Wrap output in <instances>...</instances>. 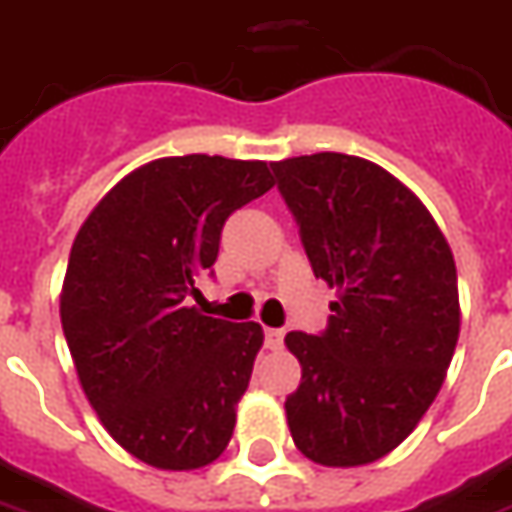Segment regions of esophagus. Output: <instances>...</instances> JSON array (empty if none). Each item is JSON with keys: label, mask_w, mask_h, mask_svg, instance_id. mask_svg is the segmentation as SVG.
Wrapping results in <instances>:
<instances>
[{"label": "esophagus", "mask_w": 512, "mask_h": 512, "mask_svg": "<svg viewBox=\"0 0 512 512\" xmlns=\"http://www.w3.org/2000/svg\"><path fill=\"white\" fill-rule=\"evenodd\" d=\"M263 336H266V347H269V350H280V347H283L285 330L266 328V330H263Z\"/></svg>", "instance_id": "obj_1"}]
</instances>
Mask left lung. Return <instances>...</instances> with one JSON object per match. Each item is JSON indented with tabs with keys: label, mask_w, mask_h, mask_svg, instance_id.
Masks as SVG:
<instances>
[{
	"label": "left lung",
	"mask_w": 512,
	"mask_h": 512,
	"mask_svg": "<svg viewBox=\"0 0 512 512\" xmlns=\"http://www.w3.org/2000/svg\"><path fill=\"white\" fill-rule=\"evenodd\" d=\"M316 277L339 288L319 336L291 330L302 381L285 417L308 460L353 468L387 457L443 387L460 336L457 266L423 201L347 154L271 165Z\"/></svg>",
	"instance_id": "left-lung-1"
}]
</instances>
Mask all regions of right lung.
Segmentation results:
<instances>
[{"label":"right lung","mask_w":512,"mask_h":512,"mask_svg":"<svg viewBox=\"0 0 512 512\" xmlns=\"http://www.w3.org/2000/svg\"><path fill=\"white\" fill-rule=\"evenodd\" d=\"M274 187L266 162L165 156L100 198L69 252L61 325L111 437L162 471L218 460L263 344L257 322L187 308L221 229Z\"/></svg>","instance_id":"add662e5"}]
</instances>
